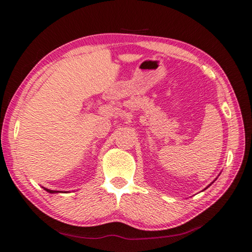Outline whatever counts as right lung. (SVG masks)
<instances>
[{
	"instance_id": "add662e5",
	"label": "right lung",
	"mask_w": 252,
	"mask_h": 252,
	"mask_svg": "<svg viewBox=\"0 0 252 252\" xmlns=\"http://www.w3.org/2000/svg\"><path fill=\"white\" fill-rule=\"evenodd\" d=\"M44 189L48 191V192H50V193H55V192H59V191H54V190H50V189H46V188H44Z\"/></svg>"
}]
</instances>
